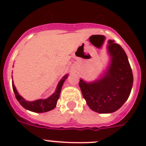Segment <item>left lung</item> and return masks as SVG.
<instances>
[{"mask_svg": "<svg viewBox=\"0 0 146 146\" xmlns=\"http://www.w3.org/2000/svg\"><path fill=\"white\" fill-rule=\"evenodd\" d=\"M108 64L98 79L87 82L80 79L79 86L87 105L99 113L117 111L131 92L133 76L128 57L120 44L108 40Z\"/></svg>", "mask_w": 146, "mask_h": 146, "instance_id": "left-lung-1", "label": "left lung"}]
</instances>
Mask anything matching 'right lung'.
<instances>
[{
  "instance_id": "obj_1",
  "label": "right lung",
  "mask_w": 146,
  "mask_h": 146,
  "mask_svg": "<svg viewBox=\"0 0 146 146\" xmlns=\"http://www.w3.org/2000/svg\"><path fill=\"white\" fill-rule=\"evenodd\" d=\"M68 76L69 74L67 73V74L64 75L62 77V79L60 80L57 87H56L54 92L47 98H40V99L32 101V102L27 101L23 97H22L19 94V92H17L12 78L13 89V92H14L16 98L24 108L26 109V110H29V111H33V112H35V113H44V112L51 111L56 107L57 100L59 99L60 98V94L62 86H63L65 80L68 77Z\"/></svg>"
}]
</instances>
